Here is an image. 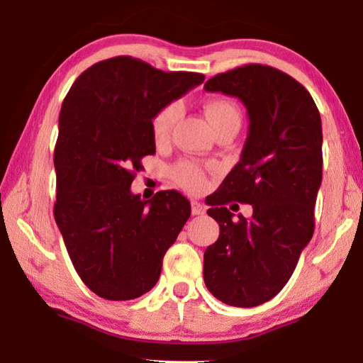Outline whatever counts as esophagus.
I'll use <instances>...</instances> for the list:
<instances>
[{"label": "esophagus", "mask_w": 363, "mask_h": 363, "mask_svg": "<svg viewBox=\"0 0 363 363\" xmlns=\"http://www.w3.org/2000/svg\"><path fill=\"white\" fill-rule=\"evenodd\" d=\"M190 206H192V214H195V216H199V214H203L206 211V206L203 203H200L199 200L190 201Z\"/></svg>", "instance_id": "esophagus-1"}]
</instances>
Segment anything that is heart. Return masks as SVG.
<instances>
[{"instance_id": "heart-1", "label": "heart", "mask_w": 363, "mask_h": 363, "mask_svg": "<svg viewBox=\"0 0 363 363\" xmlns=\"http://www.w3.org/2000/svg\"><path fill=\"white\" fill-rule=\"evenodd\" d=\"M203 113L214 131L227 125V123H240V110L237 108L232 101L224 99V97L208 99L203 104ZM177 116H179V107L176 104H168V106L162 107L153 115L150 130L152 138L157 144H164L169 139L174 123L177 121ZM171 174L182 187L192 190V192H199V190L206 186L203 168L199 163L190 162V160H182V162L176 163L173 169H171Z\"/></svg>"}]
</instances>
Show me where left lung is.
Wrapping results in <instances>:
<instances>
[{
	"label": "left lung",
	"mask_w": 363,
	"mask_h": 363,
	"mask_svg": "<svg viewBox=\"0 0 363 363\" xmlns=\"http://www.w3.org/2000/svg\"><path fill=\"white\" fill-rule=\"evenodd\" d=\"M205 89L238 97L250 118L240 162L206 201L219 238L205 251V285L225 304L255 307L286 285L314 233L320 113L303 84L269 65L219 73ZM230 201L250 203L254 216L235 217L226 208Z\"/></svg>",
	"instance_id": "8db88e82"
}]
</instances>
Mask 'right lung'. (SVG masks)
Masks as SVG:
<instances>
[{
	"mask_svg": "<svg viewBox=\"0 0 363 363\" xmlns=\"http://www.w3.org/2000/svg\"><path fill=\"white\" fill-rule=\"evenodd\" d=\"M203 79L118 56L91 65L65 96L54 149V219L73 267L97 296L128 301L152 290L187 223L186 196L162 190L140 200L131 184L143 157L155 153L153 115Z\"/></svg>",
	"mask_w": 363,
	"mask_h": 363,
	"instance_id": "add662e5",
	"label": "right lung"
}]
</instances>
